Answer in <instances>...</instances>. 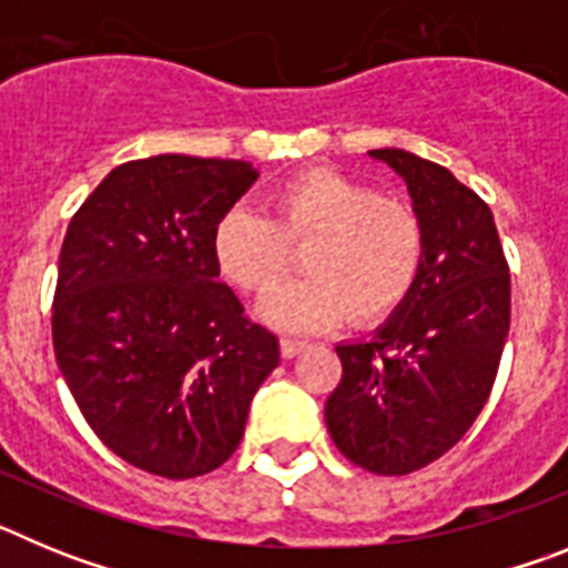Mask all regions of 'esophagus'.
Instances as JSON below:
<instances>
[{"label": "esophagus", "instance_id": "1", "mask_svg": "<svg viewBox=\"0 0 568 568\" xmlns=\"http://www.w3.org/2000/svg\"><path fill=\"white\" fill-rule=\"evenodd\" d=\"M301 349H307V341H298V338H281V355L284 358H295Z\"/></svg>", "mask_w": 568, "mask_h": 568}]
</instances>
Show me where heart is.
<instances>
[{
    "mask_svg": "<svg viewBox=\"0 0 568 568\" xmlns=\"http://www.w3.org/2000/svg\"><path fill=\"white\" fill-rule=\"evenodd\" d=\"M290 250H304L310 278L261 298L258 318L287 333H321L346 315L353 324L389 318L418 284L426 230L413 204L327 168L281 184L267 219L235 204L213 227L215 264L247 293L278 284Z\"/></svg>",
    "mask_w": 568,
    "mask_h": 568,
    "instance_id": "1",
    "label": "heart"
}]
</instances>
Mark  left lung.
<instances>
[{
	"label": "left lung",
	"instance_id": "1",
	"mask_svg": "<svg viewBox=\"0 0 568 568\" xmlns=\"http://www.w3.org/2000/svg\"><path fill=\"white\" fill-rule=\"evenodd\" d=\"M406 182L426 255L409 298L366 341L335 346L344 375L324 406L333 444L375 475H409L475 424L509 333V267L491 210L406 150H369Z\"/></svg>",
	"mask_w": 568,
	"mask_h": 568
}]
</instances>
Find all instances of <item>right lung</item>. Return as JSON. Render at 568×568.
Returning a JSON list of instances; mask_svg holds the SVG:
<instances>
[{
  "mask_svg": "<svg viewBox=\"0 0 568 568\" xmlns=\"http://www.w3.org/2000/svg\"><path fill=\"white\" fill-rule=\"evenodd\" d=\"M258 170L164 153L119 164L70 219L53 295V349L110 453L170 480L219 469L278 338L219 281L213 227Z\"/></svg>",
  "mask_w": 568,
  "mask_h": 568,
  "instance_id": "add662e5",
  "label": "right lung"
}]
</instances>
